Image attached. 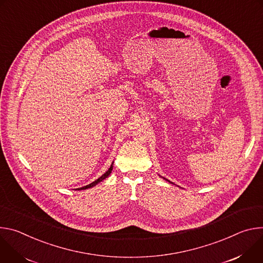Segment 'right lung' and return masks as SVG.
Returning <instances> with one entry per match:
<instances>
[{
	"instance_id": "1",
	"label": "right lung",
	"mask_w": 263,
	"mask_h": 263,
	"mask_svg": "<svg viewBox=\"0 0 263 263\" xmlns=\"http://www.w3.org/2000/svg\"><path fill=\"white\" fill-rule=\"evenodd\" d=\"M111 170H112V164L110 165V167L108 168V170L103 174V176H101L98 180H96L95 182H93V183H91V184H89V185H86V186H84V187H82V188H80V189H78V190H81V189H87V188H92V187H94L95 185H97L98 183H100L101 181H103L104 179H106V178L109 176V174H110Z\"/></svg>"
}]
</instances>
